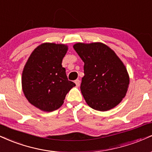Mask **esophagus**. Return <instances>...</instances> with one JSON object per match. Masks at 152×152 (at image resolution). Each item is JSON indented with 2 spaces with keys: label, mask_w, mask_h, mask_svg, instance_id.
Returning <instances> with one entry per match:
<instances>
[{
  "label": "esophagus",
  "mask_w": 152,
  "mask_h": 152,
  "mask_svg": "<svg viewBox=\"0 0 152 152\" xmlns=\"http://www.w3.org/2000/svg\"><path fill=\"white\" fill-rule=\"evenodd\" d=\"M75 83H76V86L78 87L80 86V83H81V82H80V81L78 79H76V81H75Z\"/></svg>",
  "instance_id": "1"
}]
</instances>
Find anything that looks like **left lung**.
<instances>
[{
	"mask_svg": "<svg viewBox=\"0 0 152 152\" xmlns=\"http://www.w3.org/2000/svg\"><path fill=\"white\" fill-rule=\"evenodd\" d=\"M74 49L84 62L81 91L91 108L107 111L122 101L129 78L125 66L107 45L76 43Z\"/></svg>",
	"mask_w": 152,
	"mask_h": 152,
	"instance_id": "left-lung-1",
	"label": "left lung"
}]
</instances>
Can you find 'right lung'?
I'll list each match as a JSON object with an SVG mask.
<instances>
[{"label":"right lung","instance_id":"1","mask_svg":"<svg viewBox=\"0 0 152 152\" xmlns=\"http://www.w3.org/2000/svg\"><path fill=\"white\" fill-rule=\"evenodd\" d=\"M68 47L62 44L44 43L30 54L22 75V87L30 103L46 112L62 105L69 91L76 86L68 80L62 67Z\"/></svg>","mask_w":152,"mask_h":152}]
</instances>
